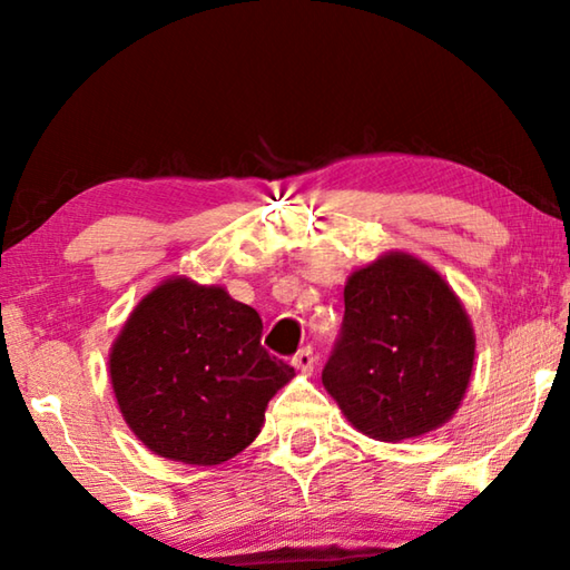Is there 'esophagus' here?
Masks as SVG:
<instances>
[{
  "label": "esophagus",
  "instance_id": "obj_1",
  "mask_svg": "<svg viewBox=\"0 0 570 570\" xmlns=\"http://www.w3.org/2000/svg\"><path fill=\"white\" fill-rule=\"evenodd\" d=\"M292 364L296 366L298 372H314V366H316V352L312 350V346H304V350H298L296 354H294V360H292Z\"/></svg>",
  "mask_w": 570,
  "mask_h": 570
}]
</instances>
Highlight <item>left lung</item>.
<instances>
[{"label": "left lung", "mask_w": 570, "mask_h": 570, "mask_svg": "<svg viewBox=\"0 0 570 570\" xmlns=\"http://www.w3.org/2000/svg\"><path fill=\"white\" fill-rule=\"evenodd\" d=\"M475 334L435 268L380 256L344 286V322L322 382L356 430L400 442L438 430L460 407Z\"/></svg>", "instance_id": "8db88e82"}]
</instances>
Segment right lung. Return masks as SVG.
Listing matches in <instances>:
<instances>
[{
	"instance_id": "right-lung-1",
	"label": "right lung",
	"mask_w": 570,
	"mask_h": 570,
	"mask_svg": "<svg viewBox=\"0 0 570 570\" xmlns=\"http://www.w3.org/2000/svg\"><path fill=\"white\" fill-rule=\"evenodd\" d=\"M262 316L226 288L176 276L132 308L110 350L115 400L160 458L220 465L264 428L294 366L262 346Z\"/></svg>"
}]
</instances>
